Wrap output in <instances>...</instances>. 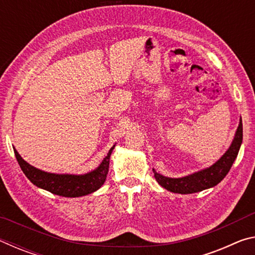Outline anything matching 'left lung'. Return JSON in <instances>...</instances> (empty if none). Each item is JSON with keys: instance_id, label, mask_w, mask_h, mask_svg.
<instances>
[{"instance_id": "left-lung-1", "label": "left lung", "mask_w": 255, "mask_h": 255, "mask_svg": "<svg viewBox=\"0 0 255 255\" xmlns=\"http://www.w3.org/2000/svg\"><path fill=\"white\" fill-rule=\"evenodd\" d=\"M242 139H243V126H242L241 120L230 148L213 165L207 167L205 170L198 171L196 173L183 176V178H167V176L159 174L153 170L155 179L163 188H165L171 192L181 193V195L199 192L205 189L215 187L230 172L233 163H234L237 154H239Z\"/></svg>"}]
</instances>
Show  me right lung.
Returning <instances> with one entry per match:
<instances>
[{
    "instance_id": "obj_1",
    "label": "right lung",
    "mask_w": 255,
    "mask_h": 255,
    "mask_svg": "<svg viewBox=\"0 0 255 255\" xmlns=\"http://www.w3.org/2000/svg\"><path fill=\"white\" fill-rule=\"evenodd\" d=\"M115 148V145L108 152L107 156L103 158L100 165L96 170L86 174H56L48 173V172L41 171L39 169L30 165L24 159L20 156V154L14 149V154L18 161L21 170L23 171L25 176L37 185L38 188L47 190L54 195L75 198L86 196L89 193L97 191L102 187L107 179L108 171H109L110 155Z\"/></svg>"
}]
</instances>
